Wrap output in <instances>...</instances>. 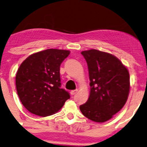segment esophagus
Returning a JSON list of instances; mask_svg holds the SVG:
<instances>
[{"instance_id":"esophagus-1","label":"esophagus","mask_w":147,"mask_h":147,"mask_svg":"<svg viewBox=\"0 0 147 147\" xmlns=\"http://www.w3.org/2000/svg\"><path fill=\"white\" fill-rule=\"evenodd\" d=\"M77 90H72V91H70V94H71L72 96H73V95H75V94H76V93L77 92Z\"/></svg>"}]
</instances>
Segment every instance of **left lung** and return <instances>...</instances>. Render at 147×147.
<instances>
[{"label": "left lung", "instance_id": "1", "mask_svg": "<svg viewBox=\"0 0 147 147\" xmlns=\"http://www.w3.org/2000/svg\"><path fill=\"white\" fill-rule=\"evenodd\" d=\"M90 80V94L79 107L85 117L105 122L118 113L127 101L129 75L117 57L96 49L83 51Z\"/></svg>", "mask_w": 147, "mask_h": 147}]
</instances>
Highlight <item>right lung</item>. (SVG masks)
Returning a JSON list of instances; mask_svg holds the SVG:
<instances>
[{"label": "right lung", "instance_id": "1", "mask_svg": "<svg viewBox=\"0 0 147 147\" xmlns=\"http://www.w3.org/2000/svg\"><path fill=\"white\" fill-rule=\"evenodd\" d=\"M68 50L49 49L28 57L17 72L16 84L20 101L29 112L47 117L60 110L70 94L61 88L60 67Z\"/></svg>", "mask_w": 147, "mask_h": 147}]
</instances>
